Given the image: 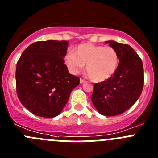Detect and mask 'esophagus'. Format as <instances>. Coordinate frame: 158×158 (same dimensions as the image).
I'll return each mask as SVG.
<instances>
[{
    "label": "esophagus",
    "instance_id": "34e87169",
    "mask_svg": "<svg viewBox=\"0 0 158 158\" xmlns=\"http://www.w3.org/2000/svg\"><path fill=\"white\" fill-rule=\"evenodd\" d=\"M85 79H83V78H81L80 79V83L82 84V83H85Z\"/></svg>",
    "mask_w": 158,
    "mask_h": 158
}]
</instances>
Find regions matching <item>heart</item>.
<instances>
[{
	"label": "heart",
	"mask_w": 158,
	"mask_h": 158,
	"mask_svg": "<svg viewBox=\"0 0 158 158\" xmlns=\"http://www.w3.org/2000/svg\"><path fill=\"white\" fill-rule=\"evenodd\" d=\"M65 62L69 71L74 74L80 72L86 64V72L90 79L101 82L111 78L116 72L119 57L112 47L86 43L78 46L74 53H68Z\"/></svg>",
	"instance_id": "heart-1"
}]
</instances>
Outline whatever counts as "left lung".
<instances>
[{
  "label": "left lung",
  "mask_w": 158,
  "mask_h": 158,
  "mask_svg": "<svg viewBox=\"0 0 158 158\" xmlns=\"http://www.w3.org/2000/svg\"><path fill=\"white\" fill-rule=\"evenodd\" d=\"M118 54L119 63L112 77L93 85L92 102L103 115L114 116L129 109L139 98L144 85L142 59L127 44L107 41Z\"/></svg>",
  "instance_id": "obj_1"
}]
</instances>
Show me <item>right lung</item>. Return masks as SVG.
<instances>
[{
  "instance_id": "obj_1",
  "label": "right lung",
  "mask_w": 158,
  "mask_h": 158,
  "mask_svg": "<svg viewBox=\"0 0 158 158\" xmlns=\"http://www.w3.org/2000/svg\"><path fill=\"white\" fill-rule=\"evenodd\" d=\"M68 42L48 40L31 44L18 60L16 93L19 101L37 116L58 115L69 95L80 83L70 74L64 58Z\"/></svg>"
}]
</instances>
